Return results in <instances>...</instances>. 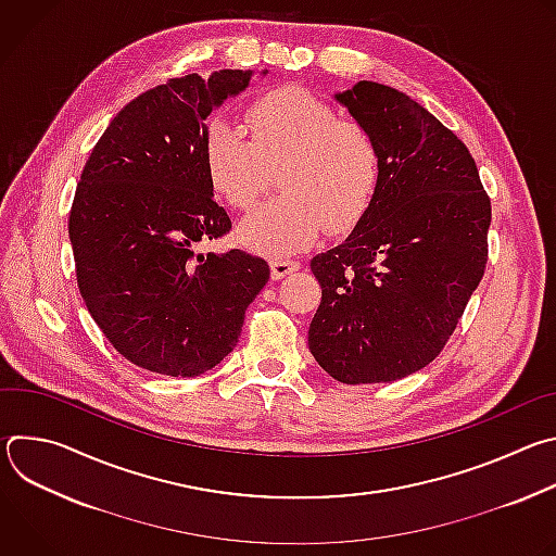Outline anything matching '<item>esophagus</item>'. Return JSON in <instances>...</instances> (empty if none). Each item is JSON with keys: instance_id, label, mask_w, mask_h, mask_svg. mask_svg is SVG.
Here are the masks:
<instances>
[{"instance_id": "esophagus-1", "label": "esophagus", "mask_w": 556, "mask_h": 556, "mask_svg": "<svg viewBox=\"0 0 556 556\" xmlns=\"http://www.w3.org/2000/svg\"><path fill=\"white\" fill-rule=\"evenodd\" d=\"M299 266H301V264H299L296 260H273V262H270V275H273L275 281H279V279H283L286 275L299 270Z\"/></svg>"}]
</instances>
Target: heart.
Returning a JSON list of instances; mask_svg holds the SVG:
<instances>
[{
    "mask_svg": "<svg viewBox=\"0 0 556 556\" xmlns=\"http://www.w3.org/2000/svg\"><path fill=\"white\" fill-rule=\"evenodd\" d=\"M247 131L213 118L202 138V161L213 191L235 208L257 202L266 163H286L279 174L283 195L257 206L242 224L247 249L281 257L309 247L324 224L352 226L369 206L378 178L380 151L356 121L337 112L303 88L264 94L249 110Z\"/></svg>",
    "mask_w": 556,
    "mask_h": 556,
    "instance_id": "obj_1",
    "label": "heart"
}]
</instances>
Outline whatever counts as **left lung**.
<instances>
[{
  "instance_id": "left-lung-1",
  "label": "left lung",
  "mask_w": 556,
  "mask_h": 556,
  "mask_svg": "<svg viewBox=\"0 0 556 556\" xmlns=\"http://www.w3.org/2000/svg\"><path fill=\"white\" fill-rule=\"evenodd\" d=\"M380 151L352 232L312 257L324 288L307 348L334 380L391 382L453 334L489 257L491 200L466 144L405 92L358 81L334 94Z\"/></svg>"
}]
</instances>
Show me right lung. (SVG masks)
Listing matches in <instances>:
<instances>
[{
    "instance_id": "obj_1",
    "label": "right lung",
    "mask_w": 556,
    "mask_h": 556,
    "mask_svg": "<svg viewBox=\"0 0 556 556\" xmlns=\"http://www.w3.org/2000/svg\"><path fill=\"white\" fill-rule=\"evenodd\" d=\"M253 74H187L136 97L78 180L67 224L78 290L108 341L147 371L191 378L222 363L270 277L244 251L193 253L230 230L202 161L204 121Z\"/></svg>"
}]
</instances>
